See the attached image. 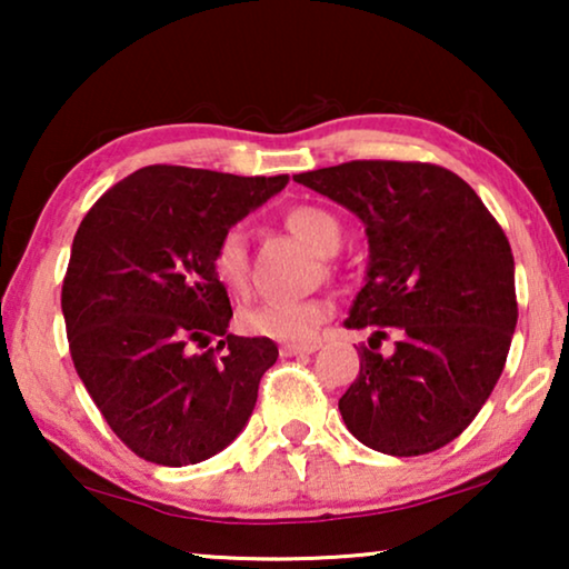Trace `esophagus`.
Here are the masks:
<instances>
[{"label":"esophagus","instance_id":"1","mask_svg":"<svg viewBox=\"0 0 569 569\" xmlns=\"http://www.w3.org/2000/svg\"><path fill=\"white\" fill-rule=\"evenodd\" d=\"M316 349H318L316 341H287L279 352H282V357H295V355H310L316 352Z\"/></svg>","mask_w":569,"mask_h":569}]
</instances>
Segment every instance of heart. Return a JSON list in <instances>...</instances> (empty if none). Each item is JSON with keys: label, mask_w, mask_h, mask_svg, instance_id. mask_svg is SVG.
<instances>
[{"label": "heart", "mask_w": 569, "mask_h": 569, "mask_svg": "<svg viewBox=\"0 0 569 569\" xmlns=\"http://www.w3.org/2000/svg\"><path fill=\"white\" fill-rule=\"evenodd\" d=\"M282 224L323 256H331L341 246V224L323 207L295 204L282 214ZM209 271L222 290L236 298L246 295L248 282H251V253H248V236L243 228L232 224L217 236L212 251H209ZM326 316H329V302L323 298L267 300L240 308L238 326L240 331L253 333V337L306 341L313 337Z\"/></svg>", "instance_id": "b5f03b06"}]
</instances>
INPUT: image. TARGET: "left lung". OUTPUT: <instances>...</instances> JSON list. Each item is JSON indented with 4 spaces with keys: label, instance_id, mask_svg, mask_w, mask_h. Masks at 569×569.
Wrapping results in <instances>:
<instances>
[{
    "label": "left lung",
    "instance_id": "1",
    "mask_svg": "<svg viewBox=\"0 0 569 569\" xmlns=\"http://www.w3.org/2000/svg\"><path fill=\"white\" fill-rule=\"evenodd\" d=\"M365 222L368 282L349 329H368L339 399L357 440L425 456L473 422L502 376L518 321L508 238L463 178L435 162L352 160L295 176ZM395 339V355L379 345Z\"/></svg>",
    "mask_w": 569,
    "mask_h": 569
}]
</instances>
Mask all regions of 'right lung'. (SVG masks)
Here are the masks:
<instances>
[{"label":"right lung","mask_w":569,"mask_h":569,"mask_svg":"<svg viewBox=\"0 0 569 569\" xmlns=\"http://www.w3.org/2000/svg\"><path fill=\"white\" fill-rule=\"evenodd\" d=\"M284 186L287 176L147 166L77 228L61 284L69 355L116 438L144 461H204L251 417L279 349L228 333L230 298L209 251Z\"/></svg>","instance_id":"right-lung-1"}]
</instances>
